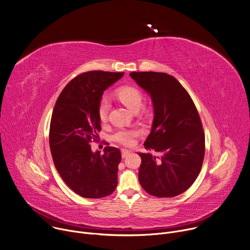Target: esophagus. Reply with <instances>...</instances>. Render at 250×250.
<instances>
[{
  "label": "esophagus",
  "mask_w": 250,
  "mask_h": 250,
  "mask_svg": "<svg viewBox=\"0 0 250 250\" xmlns=\"http://www.w3.org/2000/svg\"><path fill=\"white\" fill-rule=\"evenodd\" d=\"M130 150H127V149H122V156L123 158H125L128 154H130Z\"/></svg>",
  "instance_id": "esophagus-1"
}]
</instances>
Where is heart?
<instances>
[{
    "label": "heart",
    "mask_w": 250,
    "mask_h": 250,
    "mask_svg": "<svg viewBox=\"0 0 250 250\" xmlns=\"http://www.w3.org/2000/svg\"><path fill=\"white\" fill-rule=\"evenodd\" d=\"M118 98L132 112L139 110L142 105V94L139 89L133 86H123L117 90ZM110 110V102L108 98L103 97L99 103L98 115L102 122H105L108 118V113ZM141 133L138 129H127L121 128L117 130L113 139L121 144L130 146L134 143V139Z\"/></svg>",
    "instance_id": "heart-1"
}]
</instances>
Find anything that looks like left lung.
<instances>
[{"label": "left lung", "mask_w": 250, "mask_h": 250, "mask_svg": "<svg viewBox=\"0 0 250 250\" xmlns=\"http://www.w3.org/2000/svg\"><path fill=\"white\" fill-rule=\"evenodd\" d=\"M129 74L151 97L154 118L144 147L159 153H138L139 183L156 197L180 195L195 182L205 154V136L196 107L188 91L170 74Z\"/></svg>", "instance_id": "obj_1"}]
</instances>
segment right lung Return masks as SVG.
<instances>
[{
	"label": "right lung",
	"mask_w": 250,
	"mask_h": 250,
	"mask_svg": "<svg viewBox=\"0 0 250 250\" xmlns=\"http://www.w3.org/2000/svg\"><path fill=\"white\" fill-rule=\"evenodd\" d=\"M123 75L101 70L77 75L63 88L53 111L49 142L55 167L67 187L82 197L102 198L118 186L121 151L107 146L100 154L89 143L101 130L102 95Z\"/></svg>",
	"instance_id": "add662e5"
}]
</instances>
